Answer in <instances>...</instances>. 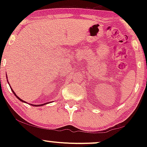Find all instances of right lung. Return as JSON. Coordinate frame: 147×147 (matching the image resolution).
<instances>
[{
    "instance_id": "add662e5",
    "label": "right lung",
    "mask_w": 147,
    "mask_h": 147,
    "mask_svg": "<svg viewBox=\"0 0 147 147\" xmlns=\"http://www.w3.org/2000/svg\"><path fill=\"white\" fill-rule=\"evenodd\" d=\"M7 81H8V80H7ZM11 91H12V92H13V93L14 94V95L16 96V97H17V98H18V99H19L20 101H21V102H24V103H27L26 102H25V101H23V99H21V98H19V97H18L17 95H16V94L15 93V92H14V91L12 90V88H11ZM48 104V102H47V103H45V104H39V105H38H38H36V104H31V105H32V106H44V105H45V104Z\"/></svg>"
}]
</instances>
